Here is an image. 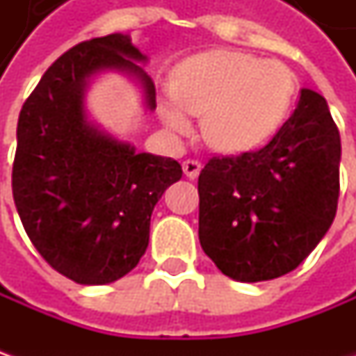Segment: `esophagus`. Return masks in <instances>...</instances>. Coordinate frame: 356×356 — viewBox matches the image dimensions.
Masks as SVG:
<instances>
[{"instance_id": "esophagus-1", "label": "esophagus", "mask_w": 356, "mask_h": 356, "mask_svg": "<svg viewBox=\"0 0 356 356\" xmlns=\"http://www.w3.org/2000/svg\"><path fill=\"white\" fill-rule=\"evenodd\" d=\"M182 168H184V174L188 178H198L200 170H202V162L200 160H184L182 162Z\"/></svg>"}]
</instances>
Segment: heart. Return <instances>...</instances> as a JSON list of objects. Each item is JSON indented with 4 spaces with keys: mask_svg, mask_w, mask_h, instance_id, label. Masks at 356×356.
Masks as SVG:
<instances>
[{
    "mask_svg": "<svg viewBox=\"0 0 356 356\" xmlns=\"http://www.w3.org/2000/svg\"><path fill=\"white\" fill-rule=\"evenodd\" d=\"M176 101L160 104V117L176 134L192 129L190 115L202 117L208 144L243 152L269 140L289 115L295 76L280 61L213 49L182 63L172 79Z\"/></svg>",
    "mask_w": 356,
    "mask_h": 356,
    "instance_id": "b5f03b06",
    "label": "heart"
}]
</instances>
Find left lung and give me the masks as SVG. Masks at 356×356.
I'll use <instances>...</instances> for the list:
<instances>
[{"mask_svg": "<svg viewBox=\"0 0 356 356\" xmlns=\"http://www.w3.org/2000/svg\"><path fill=\"white\" fill-rule=\"evenodd\" d=\"M341 136L311 89L273 138L238 156H212L198 178L202 250L236 281L293 271L327 234L339 202Z\"/></svg>", "mask_w": 356, "mask_h": 356, "instance_id": "left-lung-1", "label": "left lung"}]
</instances>
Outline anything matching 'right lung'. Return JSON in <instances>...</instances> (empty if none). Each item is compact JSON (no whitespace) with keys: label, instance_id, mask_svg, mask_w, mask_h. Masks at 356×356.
I'll list each match as a JSON object with an SVG mask.
<instances>
[{"label":"right lung","instance_id":"1","mask_svg":"<svg viewBox=\"0 0 356 356\" xmlns=\"http://www.w3.org/2000/svg\"><path fill=\"white\" fill-rule=\"evenodd\" d=\"M132 58L146 57L129 35L79 43L45 71L17 120L11 190L21 224L49 266L81 285L113 283L136 267L156 202L182 178L176 160L136 154L85 118V81L104 67L134 73L156 108L154 83Z\"/></svg>","mask_w":356,"mask_h":356}]
</instances>
